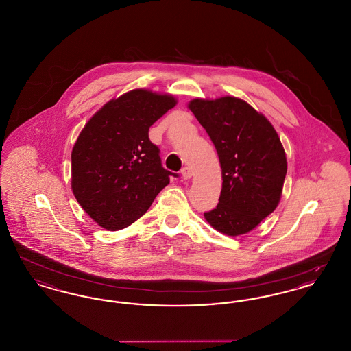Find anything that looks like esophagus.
Masks as SVG:
<instances>
[{"instance_id": "obj_1", "label": "esophagus", "mask_w": 351, "mask_h": 351, "mask_svg": "<svg viewBox=\"0 0 351 351\" xmlns=\"http://www.w3.org/2000/svg\"><path fill=\"white\" fill-rule=\"evenodd\" d=\"M192 175H193V172H192V169L189 167H184L182 169V176H183L185 180H188V179H191L192 178Z\"/></svg>"}]
</instances>
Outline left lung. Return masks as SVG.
<instances>
[{"instance_id":"left-lung-1","label":"left lung","mask_w":351,"mask_h":351,"mask_svg":"<svg viewBox=\"0 0 351 351\" xmlns=\"http://www.w3.org/2000/svg\"><path fill=\"white\" fill-rule=\"evenodd\" d=\"M189 109L212 139L222 169L218 205L205 219L221 233L252 230L278 206L287 159L267 118L237 97L195 99Z\"/></svg>"}]
</instances>
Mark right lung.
<instances>
[{"mask_svg": "<svg viewBox=\"0 0 351 351\" xmlns=\"http://www.w3.org/2000/svg\"><path fill=\"white\" fill-rule=\"evenodd\" d=\"M176 105L172 96L134 89L88 121L72 150V191L89 217L119 230L142 217L175 175L162 166L149 129Z\"/></svg>", "mask_w": 351, "mask_h": 351, "instance_id": "right-lung-1", "label": "right lung"}]
</instances>
